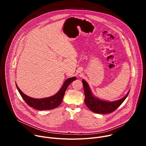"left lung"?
Returning a JSON list of instances; mask_svg holds the SVG:
<instances>
[{"label": "left lung", "mask_w": 146, "mask_h": 146, "mask_svg": "<svg viewBox=\"0 0 146 146\" xmlns=\"http://www.w3.org/2000/svg\"><path fill=\"white\" fill-rule=\"evenodd\" d=\"M85 94V103L87 106L92 111L98 114H108L115 111L128 96L129 91L123 98L114 101L108 102L102 100L94 97L88 85V83L84 80H82Z\"/></svg>", "instance_id": "8db88e82"}]
</instances>
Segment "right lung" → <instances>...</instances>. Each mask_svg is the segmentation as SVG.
Wrapping results in <instances>:
<instances>
[{
	"mask_svg": "<svg viewBox=\"0 0 146 146\" xmlns=\"http://www.w3.org/2000/svg\"><path fill=\"white\" fill-rule=\"evenodd\" d=\"M76 79V77L68 78L65 81L64 84L62 86L60 90L55 95L48 98L43 99H35L29 97L24 94L21 91L17 84L16 87L21 96V97L23 98L25 102L29 106L38 110H51L57 108L58 106L60 105L62 100H63L65 92L68 87L72 82L74 81Z\"/></svg>",
	"mask_w": 146,
	"mask_h": 146,
	"instance_id": "right-lung-1",
	"label": "right lung"
}]
</instances>
